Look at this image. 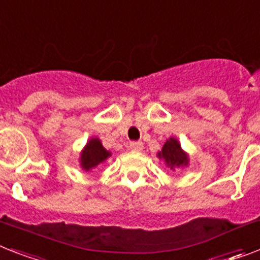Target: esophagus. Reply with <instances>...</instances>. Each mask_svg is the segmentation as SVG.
<instances>
[{
    "label": "esophagus",
    "mask_w": 260,
    "mask_h": 260,
    "mask_svg": "<svg viewBox=\"0 0 260 260\" xmlns=\"http://www.w3.org/2000/svg\"><path fill=\"white\" fill-rule=\"evenodd\" d=\"M129 148L134 152H141L143 148H144V145H143V143H140V141H132L129 144Z\"/></svg>",
    "instance_id": "esophagus-1"
}]
</instances>
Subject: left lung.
I'll return each mask as SVG.
<instances>
[{"label":"left lung","instance_id":"obj_1","mask_svg":"<svg viewBox=\"0 0 260 260\" xmlns=\"http://www.w3.org/2000/svg\"><path fill=\"white\" fill-rule=\"evenodd\" d=\"M157 157L163 160L167 168L172 172L189 166V155L181 148L180 141L176 137H170L164 143L161 151L157 152Z\"/></svg>","mask_w":260,"mask_h":260}]
</instances>
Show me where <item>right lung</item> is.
Segmentation results:
<instances>
[{"instance_id":"1","label":"right lung","mask_w":260,"mask_h":260,"mask_svg":"<svg viewBox=\"0 0 260 260\" xmlns=\"http://www.w3.org/2000/svg\"><path fill=\"white\" fill-rule=\"evenodd\" d=\"M111 156L112 153L104 148L99 137H90L89 140L86 141L85 147L80 152V167L82 171L89 172L100 164L105 163Z\"/></svg>"}]
</instances>
